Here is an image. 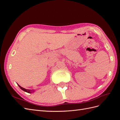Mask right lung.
Returning a JSON list of instances; mask_svg holds the SVG:
<instances>
[{
  "label": "right lung",
  "instance_id": "obj_1",
  "mask_svg": "<svg viewBox=\"0 0 120 120\" xmlns=\"http://www.w3.org/2000/svg\"><path fill=\"white\" fill-rule=\"evenodd\" d=\"M19 85V88L22 90H24V92H27V93H30L31 92V90H28V89H24V88H23L22 87H21V86H20L19 85Z\"/></svg>",
  "mask_w": 120,
  "mask_h": 120
}]
</instances>
